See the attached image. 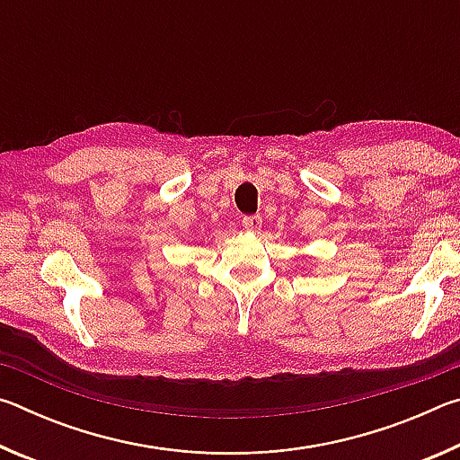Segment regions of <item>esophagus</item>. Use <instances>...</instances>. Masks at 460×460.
Wrapping results in <instances>:
<instances>
[{
    "instance_id": "obj_1",
    "label": "esophagus",
    "mask_w": 460,
    "mask_h": 460,
    "mask_svg": "<svg viewBox=\"0 0 460 460\" xmlns=\"http://www.w3.org/2000/svg\"><path fill=\"white\" fill-rule=\"evenodd\" d=\"M241 225H243V227H245L247 231L255 233V231H258V229L261 227V217H258V215L243 217V221H241Z\"/></svg>"
}]
</instances>
